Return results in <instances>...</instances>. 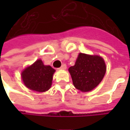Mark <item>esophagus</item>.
Instances as JSON below:
<instances>
[{"label": "esophagus", "instance_id": "1", "mask_svg": "<svg viewBox=\"0 0 130 130\" xmlns=\"http://www.w3.org/2000/svg\"><path fill=\"white\" fill-rule=\"evenodd\" d=\"M66 68H67L66 65H65V64H62V66L59 68V69H61V70H65V69H66Z\"/></svg>", "mask_w": 130, "mask_h": 130}]
</instances>
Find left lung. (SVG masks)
Instances as JSON below:
<instances>
[{"label":"left lung","mask_w":130,"mask_h":130,"mask_svg":"<svg viewBox=\"0 0 130 130\" xmlns=\"http://www.w3.org/2000/svg\"><path fill=\"white\" fill-rule=\"evenodd\" d=\"M74 86L82 92H89L97 87L103 79L106 66L98 56L80 53L75 65L68 69Z\"/></svg>","instance_id":"obj_1"}]
</instances>
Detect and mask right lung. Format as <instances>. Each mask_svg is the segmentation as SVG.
Listing matches in <instances>:
<instances>
[{
  "mask_svg": "<svg viewBox=\"0 0 130 130\" xmlns=\"http://www.w3.org/2000/svg\"><path fill=\"white\" fill-rule=\"evenodd\" d=\"M54 72L55 69L50 65H44L39 59L22 71V78L28 89L37 92H45L52 85Z\"/></svg>",
  "mask_w": 130,
  "mask_h": 130,
  "instance_id": "add662e5",
  "label": "right lung"
}]
</instances>
